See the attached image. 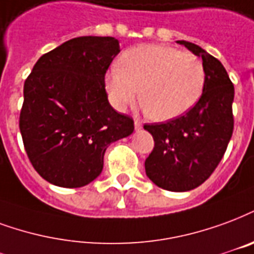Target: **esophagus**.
Listing matches in <instances>:
<instances>
[{"label": "esophagus", "instance_id": "1", "mask_svg": "<svg viewBox=\"0 0 254 254\" xmlns=\"http://www.w3.org/2000/svg\"><path fill=\"white\" fill-rule=\"evenodd\" d=\"M134 127H136V130H140L142 127V124L140 120H134Z\"/></svg>", "mask_w": 254, "mask_h": 254}]
</instances>
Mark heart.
Wrapping results in <instances>:
<instances>
[{
    "label": "heart",
    "instance_id": "obj_1",
    "mask_svg": "<svg viewBox=\"0 0 254 254\" xmlns=\"http://www.w3.org/2000/svg\"><path fill=\"white\" fill-rule=\"evenodd\" d=\"M204 84L202 60L191 52L168 46L134 47L124 52L120 65L106 74L112 103L124 110L140 90L142 109L156 121H168L189 112Z\"/></svg>",
    "mask_w": 254,
    "mask_h": 254
}]
</instances>
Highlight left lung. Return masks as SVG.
I'll return each mask as SVG.
<instances>
[{
	"instance_id": "8db88e82",
	"label": "left lung",
	"mask_w": 254,
	"mask_h": 254,
	"mask_svg": "<svg viewBox=\"0 0 254 254\" xmlns=\"http://www.w3.org/2000/svg\"><path fill=\"white\" fill-rule=\"evenodd\" d=\"M202 58L203 93L189 112L167 122L145 124L155 141L145 160L146 176L168 191H190L210 178L226 152L234 129V86L222 63L200 47L179 40Z\"/></svg>"
}]
</instances>
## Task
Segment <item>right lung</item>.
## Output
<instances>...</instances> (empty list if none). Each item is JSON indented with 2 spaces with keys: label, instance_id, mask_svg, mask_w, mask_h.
Masks as SVG:
<instances>
[{
  "label": "right lung",
  "instance_id": "right-lung-1",
  "mask_svg": "<svg viewBox=\"0 0 254 254\" xmlns=\"http://www.w3.org/2000/svg\"><path fill=\"white\" fill-rule=\"evenodd\" d=\"M118 54L114 37H75L41 56L25 79L22 142L33 168L52 185H89L102 172L106 148L134 130L133 118L110 106L105 89Z\"/></svg>",
  "mask_w": 254,
  "mask_h": 254
}]
</instances>
